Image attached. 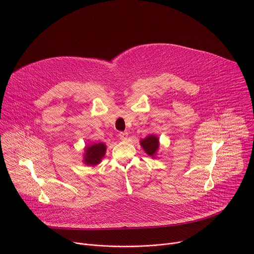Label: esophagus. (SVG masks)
I'll list each match as a JSON object with an SVG mask.
<instances>
[{
	"label": "esophagus",
	"instance_id": "34e87169",
	"mask_svg": "<svg viewBox=\"0 0 254 254\" xmlns=\"http://www.w3.org/2000/svg\"><path fill=\"white\" fill-rule=\"evenodd\" d=\"M119 135H120L121 140H123V141H126L128 138V133L127 132H120Z\"/></svg>",
	"mask_w": 254,
	"mask_h": 254
}]
</instances>
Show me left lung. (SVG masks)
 Listing matches in <instances>:
<instances>
[{"label":"left lung","instance_id":"1","mask_svg":"<svg viewBox=\"0 0 254 254\" xmlns=\"http://www.w3.org/2000/svg\"><path fill=\"white\" fill-rule=\"evenodd\" d=\"M140 147L142 150L147 153L152 158H155L157 156V153L160 148V140L159 137L155 134H149L144 138H141L139 140Z\"/></svg>","mask_w":254,"mask_h":254}]
</instances>
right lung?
Instances as JSON below:
<instances>
[{
	"instance_id": "1",
	"label": "right lung",
	"mask_w": 254,
	"mask_h": 254,
	"mask_svg": "<svg viewBox=\"0 0 254 254\" xmlns=\"http://www.w3.org/2000/svg\"><path fill=\"white\" fill-rule=\"evenodd\" d=\"M106 153V144L100 142H90L86 144L83 154V164L89 167H94L100 164Z\"/></svg>"
}]
</instances>
